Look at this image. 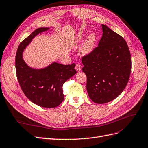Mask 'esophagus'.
Here are the masks:
<instances>
[{
  "label": "esophagus",
  "mask_w": 148,
  "mask_h": 148,
  "mask_svg": "<svg viewBox=\"0 0 148 148\" xmlns=\"http://www.w3.org/2000/svg\"><path fill=\"white\" fill-rule=\"evenodd\" d=\"M76 71H77V72H79V71H81L82 69V68H81V66L79 64H76L75 65V67Z\"/></svg>",
  "instance_id": "1"
}]
</instances>
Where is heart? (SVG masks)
<instances>
[{
  "instance_id": "obj_1",
  "label": "heart",
  "mask_w": 148,
  "mask_h": 148,
  "mask_svg": "<svg viewBox=\"0 0 148 148\" xmlns=\"http://www.w3.org/2000/svg\"><path fill=\"white\" fill-rule=\"evenodd\" d=\"M84 38V35L82 34L78 35L77 38L75 40L76 43H80L83 41ZM96 41V35L95 33H91L88 37L86 38L85 42H84L82 46L80 49V53L82 56H87L90 55L94 51L95 48Z\"/></svg>"
}]
</instances>
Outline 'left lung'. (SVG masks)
I'll list each match as a JSON object with an SVG mask.
<instances>
[{
  "mask_svg": "<svg viewBox=\"0 0 148 148\" xmlns=\"http://www.w3.org/2000/svg\"><path fill=\"white\" fill-rule=\"evenodd\" d=\"M102 28L98 46L82 59L88 96L99 104L110 102L122 93L131 71V56L126 41L107 26L102 24Z\"/></svg>",
  "mask_w": 148,
  "mask_h": 148,
  "instance_id": "obj_1",
  "label": "left lung"
}]
</instances>
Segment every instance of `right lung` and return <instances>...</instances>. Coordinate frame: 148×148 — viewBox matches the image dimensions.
<instances>
[{
	"label": "right lung",
	"instance_id": "add662e5",
	"mask_svg": "<svg viewBox=\"0 0 148 148\" xmlns=\"http://www.w3.org/2000/svg\"><path fill=\"white\" fill-rule=\"evenodd\" d=\"M49 29H38L22 41L15 60L16 75L22 90L30 101L45 108L56 107L63 102V85L76 74L74 63L64 65L53 62L45 68L35 69L24 62L23 54L26 47L36 35Z\"/></svg>",
	"mask_w": 148,
	"mask_h": 148
}]
</instances>
